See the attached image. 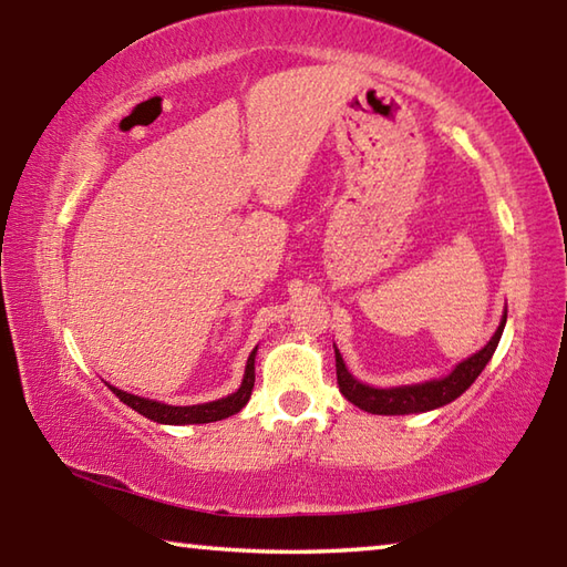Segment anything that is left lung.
I'll use <instances>...</instances> for the list:
<instances>
[{"label": "left lung", "mask_w": 567, "mask_h": 567, "mask_svg": "<svg viewBox=\"0 0 567 567\" xmlns=\"http://www.w3.org/2000/svg\"><path fill=\"white\" fill-rule=\"evenodd\" d=\"M505 320H507V312L503 315L501 324H497L493 340L487 342L483 350L475 352L473 358L460 362L447 378L427 380V382H420V385H402V388H385V390L362 385V382L354 380L348 372V368H344L340 350H334V368H338L340 392L352 402V405H358L364 412H372V415H410V412H427V410L443 408L447 402H453L455 398L463 395V392L473 385L480 372L485 370V364L491 362L497 342H501V334L505 330Z\"/></svg>", "instance_id": "left-lung-1"}]
</instances>
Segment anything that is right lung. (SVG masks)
Segmentation results:
<instances>
[{"mask_svg":"<svg viewBox=\"0 0 567 567\" xmlns=\"http://www.w3.org/2000/svg\"><path fill=\"white\" fill-rule=\"evenodd\" d=\"M255 352H257V348L247 358L245 378H243V385H239V390L233 392V395L223 398V400L203 402V405L175 408V405H165V402H157V400L137 398V395H132V392H124V390H117L112 385H110V390L124 402V405H130L134 412H140V415H145L147 420L162 422V425H199V422H217V420H225V417L235 415V412L243 410L247 405L249 395H252V388H255Z\"/></svg>","mask_w":567,"mask_h":567,"instance_id":"add662e5","label":"right lung"}]
</instances>
